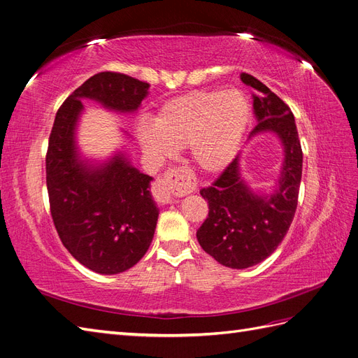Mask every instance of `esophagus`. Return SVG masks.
<instances>
[{
	"label": "esophagus",
	"instance_id": "obj_1",
	"mask_svg": "<svg viewBox=\"0 0 358 358\" xmlns=\"http://www.w3.org/2000/svg\"><path fill=\"white\" fill-rule=\"evenodd\" d=\"M194 189L192 178L188 170L171 169L164 176L158 178L152 187V194L158 203L169 204L175 201V197L185 196Z\"/></svg>",
	"mask_w": 358,
	"mask_h": 358
}]
</instances>
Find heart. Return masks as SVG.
Here are the masks:
<instances>
[{
  "label": "heart",
  "mask_w": 358,
  "mask_h": 358,
  "mask_svg": "<svg viewBox=\"0 0 358 358\" xmlns=\"http://www.w3.org/2000/svg\"><path fill=\"white\" fill-rule=\"evenodd\" d=\"M251 121V106L237 90L197 91L161 106L154 124L142 122L137 137L157 164L189 148L194 164L215 175L229 167L239 152Z\"/></svg>",
  "instance_id": "b5f03b06"
}]
</instances>
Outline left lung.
<instances>
[{
    "label": "left lung",
    "mask_w": 358,
    "mask_h": 358,
    "mask_svg": "<svg viewBox=\"0 0 358 358\" xmlns=\"http://www.w3.org/2000/svg\"><path fill=\"white\" fill-rule=\"evenodd\" d=\"M251 86L257 119L249 140L272 133L284 149L282 166L272 192L257 191L241 175V154L200 191L209 215L197 230L200 246L225 267L246 268L272 255L285 237L297 209L303 154L294 115L289 107L254 76L242 73Z\"/></svg>",
    "instance_id": "1"
}]
</instances>
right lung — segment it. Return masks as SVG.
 I'll list each match as a JSON object with an SVG mask.
<instances>
[{
  "label": "right lung",
  "instance_id": "obj_1",
  "mask_svg": "<svg viewBox=\"0 0 358 358\" xmlns=\"http://www.w3.org/2000/svg\"><path fill=\"white\" fill-rule=\"evenodd\" d=\"M149 83L104 71L79 86L57 112L46 155L50 213L59 239L80 264L101 275L137 264L154 239L159 209L150 194L154 179L136 169L125 150L104 161L85 158L78 146L82 100L134 113Z\"/></svg>",
  "mask_w": 358,
  "mask_h": 358
}]
</instances>
